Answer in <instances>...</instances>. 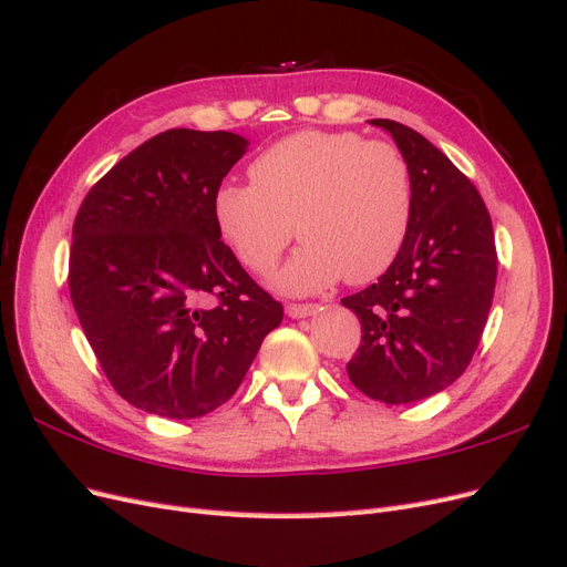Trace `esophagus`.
I'll return each instance as SVG.
<instances>
[{"label":"esophagus","instance_id":"esophagus-1","mask_svg":"<svg viewBox=\"0 0 567 567\" xmlns=\"http://www.w3.org/2000/svg\"><path fill=\"white\" fill-rule=\"evenodd\" d=\"M321 310V305H312V302H302V305H288L286 307V315L290 319H305L310 315H317Z\"/></svg>","mask_w":567,"mask_h":567}]
</instances>
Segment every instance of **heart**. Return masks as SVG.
<instances>
[{
	"label": "heart",
	"instance_id": "heart-1",
	"mask_svg": "<svg viewBox=\"0 0 567 567\" xmlns=\"http://www.w3.org/2000/svg\"><path fill=\"white\" fill-rule=\"evenodd\" d=\"M250 177L219 184L215 225L255 274L277 267L296 225L305 246L279 274L286 293H317L342 277L369 284L398 260L414 184L394 144L348 130H305L260 153Z\"/></svg>",
	"mask_w": 567,
	"mask_h": 567
}]
</instances>
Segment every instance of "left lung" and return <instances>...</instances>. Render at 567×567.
I'll use <instances>...</instances> for the list:
<instances>
[{"mask_svg":"<svg viewBox=\"0 0 567 567\" xmlns=\"http://www.w3.org/2000/svg\"><path fill=\"white\" fill-rule=\"evenodd\" d=\"M369 123L404 153L414 210L398 260L342 298L362 323L348 375L371 400L409 404L452 385L471 364L494 298V229L483 196L437 146L394 120Z\"/></svg>","mask_w":567,"mask_h":567,"instance_id":"8db88e82","label":"left lung"}]
</instances>
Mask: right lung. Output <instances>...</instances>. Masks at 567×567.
<instances>
[{"instance_id":"right-lung-1","label":"right lung","mask_w":567,"mask_h":567,"mask_svg":"<svg viewBox=\"0 0 567 567\" xmlns=\"http://www.w3.org/2000/svg\"><path fill=\"white\" fill-rule=\"evenodd\" d=\"M246 148L234 132H161L78 210L73 307L115 392L148 414L184 421L225 404L284 319L281 302L219 241L213 215Z\"/></svg>"}]
</instances>
